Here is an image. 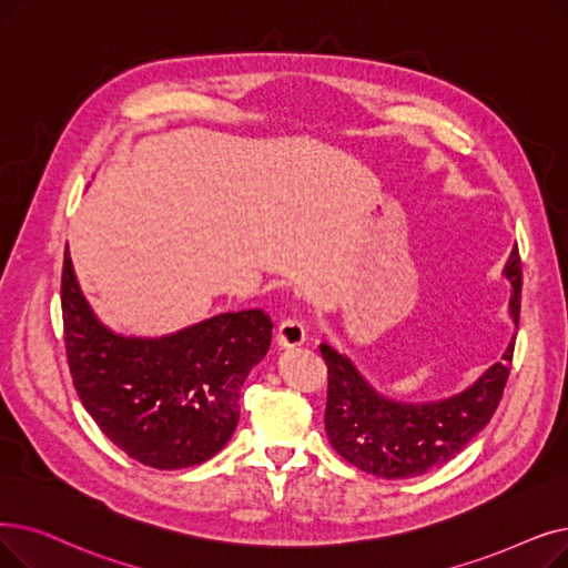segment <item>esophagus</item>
Listing matches in <instances>:
<instances>
[{"label":"esophagus","mask_w":568,"mask_h":568,"mask_svg":"<svg viewBox=\"0 0 568 568\" xmlns=\"http://www.w3.org/2000/svg\"><path fill=\"white\" fill-rule=\"evenodd\" d=\"M278 345L283 348H294V345H302L306 341V327L297 317H283L278 332H276Z\"/></svg>","instance_id":"1"}]
</instances>
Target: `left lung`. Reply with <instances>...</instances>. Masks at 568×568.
Here are the masks:
<instances>
[{
  "label": "left lung",
  "mask_w": 568,
  "mask_h": 568,
  "mask_svg": "<svg viewBox=\"0 0 568 568\" xmlns=\"http://www.w3.org/2000/svg\"><path fill=\"white\" fill-rule=\"evenodd\" d=\"M506 278L513 283L510 315L520 325L523 262L510 253ZM515 341L504 359L489 366L478 383L457 397L434 404H399L368 385L348 357L327 343L320 353L327 364L325 429L334 450L359 471L385 480L415 478L450 462L495 415L510 376Z\"/></svg>",
  "instance_id": "8db88e82"
}]
</instances>
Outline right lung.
<instances>
[{"instance_id": "right-lung-1", "label": "right lung", "mask_w": 568, "mask_h": 568, "mask_svg": "<svg viewBox=\"0 0 568 568\" xmlns=\"http://www.w3.org/2000/svg\"><path fill=\"white\" fill-rule=\"evenodd\" d=\"M62 323L79 399L115 446L153 468H187L225 448L241 385L266 355L274 323L262 308L223 313L179 334L128 338L90 311L69 251Z\"/></svg>"}]
</instances>
